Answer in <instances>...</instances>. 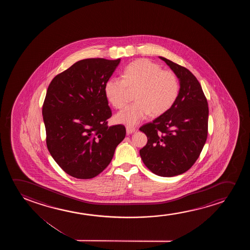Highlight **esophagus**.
<instances>
[{"mask_svg":"<svg viewBox=\"0 0 250 250\" xmlns=\"http://www.w3.org/2000/svg\"><path fill=\"white\" fill-rule=\"evenodd\" d=\"M135 131H137V129L135 127L132 126H126V132L127 134L134 133Z\"/></svg>","mask_w":250,"mask_h":250,"instance_id":"obj_1","label":"esophagus"}]
</instances>
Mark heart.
I'll list each match as a JSON object with an SVG mask.
<instances>
[{"instance_id":"obj_1","label":"heart","mask_w":250,"mask_h":250,"mask_svg":"<svg viewBox=\"0 0 250 250\" xmlns=\"http://www.w3.org/2000/svg\"><path fill=\"white\" fill-rule=\"evenodd\" d=\"M123 79L106 80L104 93L108 103L117 109L126 103L129 91H134L135 103L115 116L119 123L135 125L151 113L160 116L167 113L178 99L180 83L178 76L145 59L131 62L124 69Z\"/></svg>"}]
</instances>
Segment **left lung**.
Listing matches in <instances>:
<instances>
[{"label": "left lung", "mask_w": 250, "mask_h": 250, "mask_svg": "<svg viewBox=\"0 0 250 250\" xmlns=\"http://www.w3.org/2000/svg\"><path fill=\"white\" fill-rule=\"evenodd\" d=\"M160 58L178 76L180 90L167 113L140 127L147 137L140 155L154 174L173 177L188 171L200 156L208 132V104L202 86L190 71Z\"/></svg>", "instance_id": "obj_1"}]
</instances>
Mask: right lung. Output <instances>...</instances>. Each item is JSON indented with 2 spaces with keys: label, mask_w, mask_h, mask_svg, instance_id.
<instances>
[{
  "label": "right lung",
  "mask_w": 250,
  "mask_h": 250,
  "mask_svg": "<svg viewBox=\"0 0 250 250\" xmlns=\"http://www.w3.org/2000/svg\"><path fill=\"white\" fill-rule=\"evenodd\" d=\"M120 62L82 60L48 85L42 105L46 144L55 162L73 178L99 175L125 137L123 125H107L112 111L104 93L105 83Z\"/></svg>",
  "instance_id": "obj_1"
}]
</instances>
